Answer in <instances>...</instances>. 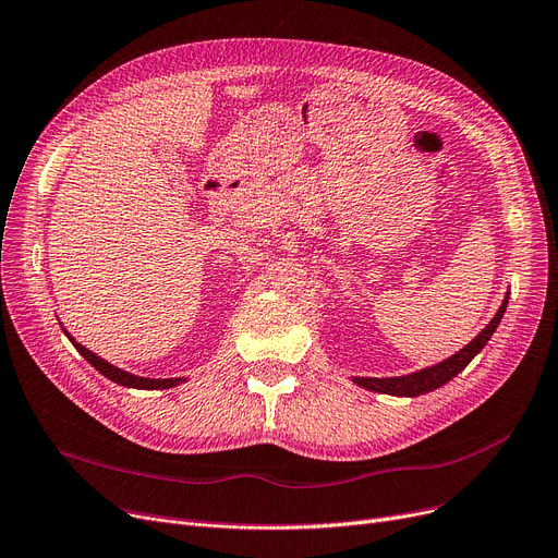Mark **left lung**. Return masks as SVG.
Wrapping results in <instances>:
<instances>
[{"instance_id":"1","label":"left lung","mask_w":558,"mask_h":558,"mask_svg":"<svg viewBox=\"0 0 558 558\" xmlns=\"http://www.w3.org/2000/svg\"><path fill=\"white\" fill-rule=\"evenodd\" d=\"M508 295L504 298L499 311L495 314V318L487 323L485 329L478 331V337H474L470 343H466L462 350H458L456 354L447 356L444 362H437L433 366H426L421 371L408 373V375H396V377H352L354 385H360L368 391H377V393H389V396H400V398H416L421 393H428L439 389L441 385H447L449 380L464 371V366L470 364L474 356L485 348V343L493 337L495 329L499 327L504 314H506V306H508Z\"/></svg>"}]
</instances>
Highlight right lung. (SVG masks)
<instances>
[{
	"label": "right lung",
	"mask_w": 558,
	"mask_h": 558,
	"mask_svg": "<svg viewBox=\"0 0 558 558\" xmlns=\"http://www.w3.org/2000/svg\"><path fill=\"white\" fill-rule=\"evenodd\" d=\"M61 325V323H59ZM63 329V327H61ZM63 333L65 337H69V341L77 348V352L84 356V360L92 364L98 373H102L107 380H111V383H117V385H121V387H128V389H171V387H178L181 383H185V377H140V375H135V373H128V371H123V368H117L114 364H109V362H105L102 356H98L96 352H92L88 348H84L82 343H77L71 333H69V329H63Z\"/></svg>",
	"instance_id": "add662e5"
}]
</instances>
